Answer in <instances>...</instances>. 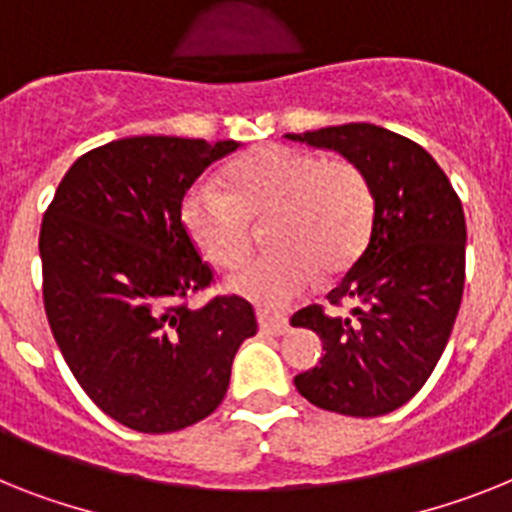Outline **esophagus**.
I'll return each mask as SVG.
<instances>
[{
  "mask_svg": "<svg viewBox=\"0 0 512 512\" xmlns=\"http://www.w3.org/2000/svg\"><path fill=\"white\" fill-rule=\"evenodd\" d=\"M259 327L266 335H285L287 329H290V322H287L285 316L272 314V311H266V308H259Z\"/></svg>",
  "mask_w": 512,
  "mask_h": 512,
  "instance_id": "34e87169",
  "label": "esophagus"
}]
</instances>
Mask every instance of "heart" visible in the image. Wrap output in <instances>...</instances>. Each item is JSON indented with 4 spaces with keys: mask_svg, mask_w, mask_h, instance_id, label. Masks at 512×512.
I'll return each mask as SVG.
<instances>
[{
    "mask_svg": "<svg viewBox=\"0 0 512 512\" xmlns=\"http://www.w3.org/2000/svg\"><path fill=\"white\" fill-rule=\"evenodd\" d=\"M225 185L196 183L183 198V225L214 266L238 264L251 248V219L266 222L264 251L227 277L253 301L282 306L316 274L348 269L366 246L374 193L356 164L295 146H264L232 162Z\"/></svg>",
    "mask_w": 512,
    "mask_h": 512,
    "instance_id": "b5f03b06",
    "label": "heart"
}]
</instances>
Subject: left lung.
<instances>
[{"label":"left lung","instance_id":"1","mask_svg":"<svg viewBox=\"0 0 512 512\" xmlns=\"http://www.w3.org/2000/svg\"><path fill=\"white\" fill-rule=\"evenodd\" d=\"M342 154L374 193L369 243L348 269L329 306H306L293 327L322 337L319 366L295 377L308 403L342 416H384L432 377L463 301L466 217L458 193L432 154L411 138L369 122L287 133Z\"/></svg>","mask_w":512,"mask_h":512}]
</instances>
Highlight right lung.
Here are the masks:
<instances>
[{"label":"right lung","mask_w":512,"mask_h":512,"mask_svg":"<svg viewBox=\"0 0 512 512\" xmlns=\"http://www.w3.org/2000/svg\"><path fill=\"white\" fill-rule=\"evenodd\" d=\"M238 141L135 135L88 151L41 222L44 308L73 377L101 411L143 434L196 424L225 400L253 306L217 295L183 225L185 190Z\"/></svg>","instance_id":"right-lung-1"}]
</instances>
